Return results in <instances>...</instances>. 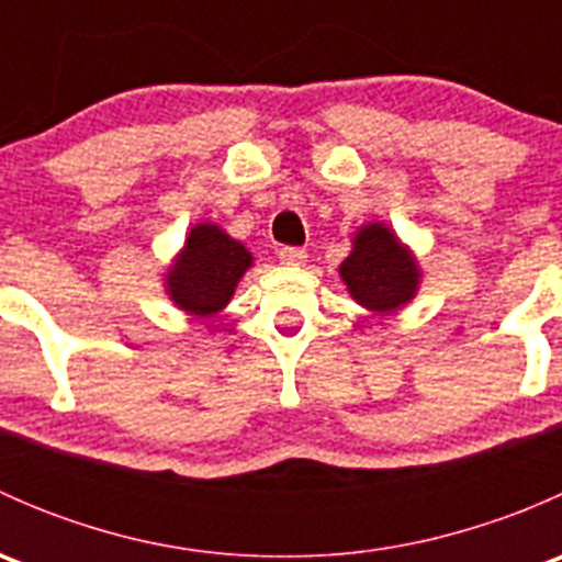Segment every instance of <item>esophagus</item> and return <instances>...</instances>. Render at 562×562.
<instances>
[{
  "label": "esophagus",
  "mask_w": 562,
  "mask_h": 562,
  "mask_svg": "<svg viewBox=\"0 0 562 562\" xmlns=\"http://www.w3.org/2000/svg\"><path fill=\"white\" fill-rule=\"evenodd\" d=\"M280 260L288 266H302L307 260V249L302 247H282L280 249Z\"/></svg>",
  "instance_id": "obj_1"
}]
</instances>
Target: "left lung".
<instances>
[{"mask_svg": "<svg viewBox=\"0 0 562 562\" xmlns=\"http://www.w3.org/2000/svg\"><path fill=\"white\" fill-rule=\"evenodd\" d=\"M339 280L359 307L391 315L418 296L424 269L396 231L378 220L356 228L348 258L339 263Z\"/></svg>", "mask_w": 562, "mask_h": 562, "instance_id": "obj_1", "label": "left lung"}]
</instances>
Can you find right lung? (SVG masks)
Wrapping results in <instances>:
<instances>
[{"instance_id":"add662e5","label":"right lung","mask_w":562,"mask_h":562,"mask_svg":"<svg viewBox=\"0 0 562 562\" xmlns=\"http://www.w3.org/2000/svg\"><path fill=\"white\" fill-rule=\"evenodd\" d=\"M252 263V252L228 231L217 223H195L162 271V288L176 310L206 321L228 307Z\"/></svg>"}]
</instances>
